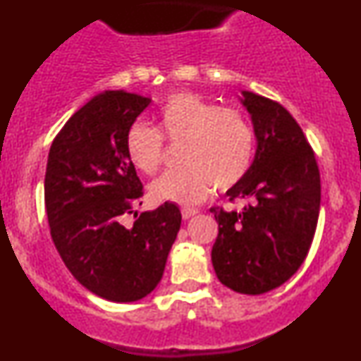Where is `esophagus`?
<instances>
[{
	"label": "esophagus",
	"mask_w": 361,
	"mask_h": 361,
	"mask_svg": "<svg viewBox=\"0 0 361 361\" xmlns=\"http://www.w3.org/2000/svg\"><path fill=\"white\" fill-rule=\"evenodd\" d=\"M198 214V209H193V207H183L181 209V215H183V219L186 221V219L193 217V215Z\"/></svg>",
	"instance_id": "1"
}]
</instances>
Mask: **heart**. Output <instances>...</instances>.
<instances>
[{
    "label": "heart",
    "mask_w": 361,
    "mask_h": 361,
    "mask_svg": "<svg viewBox=\"0 0 361 361\" xmlns=\"http://www.w3.org/2000/svg\"><path fill=\"white\" fill-rule=\"evenodd\" d=\"M159 130L134 122L126 135L128 161L139 171L154 175L164 159V140L183 142L181 163L151 185L161 202L192 205L217 190L233 188L250 171L255 157V130L241 110L217 106L195 93L169 97L157 111Z\"/></svg>",
    "instance_id": "1"
}]
</instances>
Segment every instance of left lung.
<instances>
[{"mask_svg": "<svg viewBox=\"0 0 361 361\" xmlns=\"http://www.w3.org/2000/svg\"><path fill=\"white\" fill-rule=\"evenodd\" d=\"M258 140L247 175L227 190L241 212L212 207L219 235L212 264L221 283L247 295L280 287L304 263L317 227L321 176L295 118L280 103L243 91Z\"/></svg>", "mask_w": 361, "mask_h": 361, "instance_id": "obj_1", "label": "left lung"}]
</instances>
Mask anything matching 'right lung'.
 Wrapping results in <instances>:
<instances>
[{"instance_id": "right-lung-1", "label": "right lung", "mask_w": 361, "mask_h": 361, "mask_svg": "<svg viewBox=\"0 0 361 361\" xmlns=\"http://www.w3.org/2000/svg\"><path fill=\"white\" fill-rule=\"evenodd\" d=\"M149 103L105 91L66 122L49 151L44 198L52 241L74 279L111 302H135L157 287L181 226L169 202L134 212L144 190L126 135ZM128 213L132 226L123 224Z\"/></svg>"}]
</instances>
